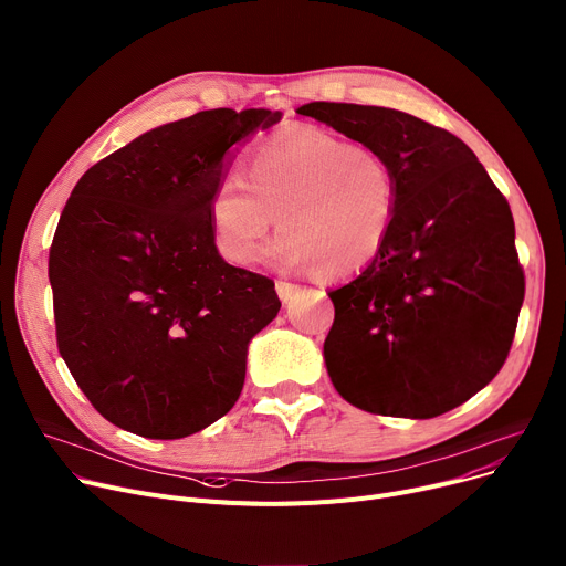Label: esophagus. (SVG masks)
<instances>
[{
	"instance_id": "34e87169",
	"label": "esophagus",
	"mask_w": 566,
	"mask_h": 566,
	"mask_svg": "<svg viewBox=\"0 0 566 566\" xmlns=\"http://www.w3.org/2000/svg\"><path fill=\"white\" fill-rule=\"evenodd\" d=\"M298 292V285L296 283H290V281H276V294L281 296V302H290V298Z\"/></svg>"
}]
</instances>
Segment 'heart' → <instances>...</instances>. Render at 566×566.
<instances>
[{
	"label": "heart",
	"mask_w": 566,
	"mask_h": 566,
	"mask_svg": "<svg viewBox=\"0 0 566 566\" xmlns=\"http://www.w3.org/2000/svg\"><path fill=\"white\" fill-rule=\"evenodd\" d=\"M214 244L232 264H253L274 223L268 255L281 270L349 279L377 262L400 210V180L386 155L313 125L258 144L244 178L226 176L210 196Z\"/></svg>",
	"instance_id": "heart-1"
}]
</instances>
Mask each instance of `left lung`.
Instances as JSON below:
<instances>
[{
	"label": "left lung",
	"instance_id": "left-lung-1",
	"mask_svg": "<svg viewBox=\"0 0 566 566\" xmlns=\"http://www.w3.org/2000/svg\"><path fill=\"white\" fill-rule=\"evenodd\" d=\"M296 114L379 150L400 180L388 247L328 292L331 381L349 405L395 418L471 400L501 373L525 294L507 198L467 144L411 114L347 103Z\"/></svg>",
	"mask_w": 566,
	"mask_h": 566
}]
</instances>
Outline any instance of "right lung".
<instances>
[{"mask_svg":"<svg viewBox=\"0 0 566 566\" xmlns=\"http://www.w3.org/2000/svg\"><path fill=\"white\" fill-rule=\"evenodd\" d=\"M281 116L159 125L93 164L61 212L48 264L59 354L132 434L182 439L238 402L249 343L281 302L272 279L219 255L208 206L232 148Z\"/></svg>","mask_w":566,"mask_h":566,"instance_id":"1","label":"right lung"}]
</instances>
